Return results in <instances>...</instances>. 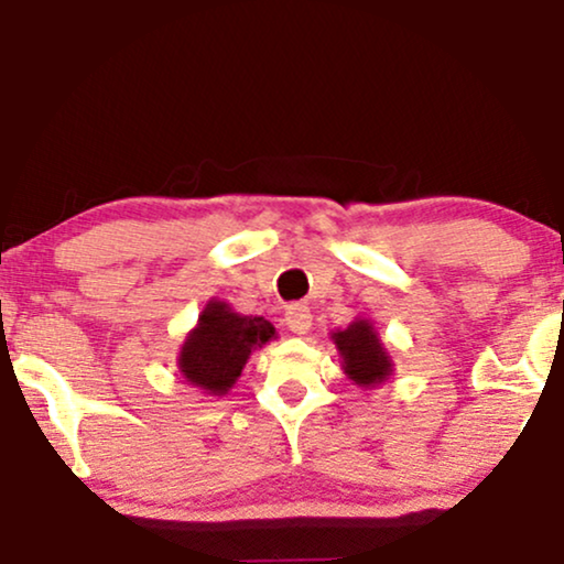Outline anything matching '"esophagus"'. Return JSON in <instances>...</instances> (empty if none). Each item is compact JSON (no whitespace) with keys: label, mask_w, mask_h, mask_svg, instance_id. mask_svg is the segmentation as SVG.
Wrapping results in <instances>:
<instances>
[{"label":"esophagus","mask_w":564,"mask_h":564,"mask_svg":"<svg viewBox=\"0 0 564 564\" xmlns=\"http://www.w3.org/2000/svg\"><path fill=\"white\" fill-rule=\"evenodd\" d=\"M286 326L294 334H307L313 328V313L304 304H291L286 310Z\"/></svg>","instance_id":"esophagus-1"}]
</instances>
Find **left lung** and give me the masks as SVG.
I'll use <instances>...</instances> for the list:
<instances>
[{
  "label": "left lung",
  "instance_id": "8db88e82",
  "mask_svg": "<svg viewBox=\"0 0 564 564\" xmlns=\"http://www.w3.org/2000/svg\"><path fill=\"white\" fill-rule=\"evenodd\" d=\"M332 341L341 358L345 377L358 387H364V390L381 387L392 377V355L387 352L384 341L379 339L377 326L368 318L358 315L355 321H349V326L336 328V332H332Z\"/></svg>",
  "mask_w": 564,
  "mask_h": 564
}]
</instances>
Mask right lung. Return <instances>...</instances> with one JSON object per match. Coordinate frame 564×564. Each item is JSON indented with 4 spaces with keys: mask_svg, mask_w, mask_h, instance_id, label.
<instances>
[{
    "mask_svg": "<svg viewBox=\"0 0 564 564\" xmlns=\"http://www.w3.org/2000/svg\"><path fill=\"white\" fill-rule=\"evenodd\" d=\"M273 339H278L275 326L262 315H241L212 296L180 347L177 368L191 387L223 398L236 387L249 355Z\"/></svg>",
    "mask_w": 564,
    "mask_h": 564,
    "instance_id": "1",
    "label": "right lung"
}]
</instances>
